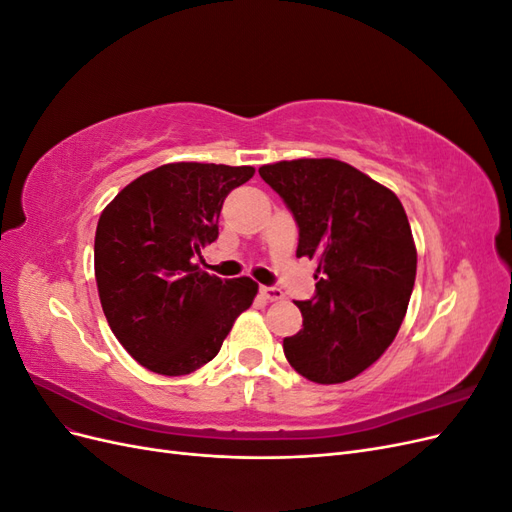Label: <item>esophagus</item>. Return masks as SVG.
I'll list each match as a JSON object with an SVG mask.
<instances>
[{
    "instance_id": "34e87169",
    "label": "esophagus",
    "mask_w": 512,
    "mask_h": 512,
    "mask_svg": "<svg viewBox=\"0 0 512 512\" xmlns=\"http://www.w3.org/2000/svg\"><path fill=\"white\" fill-rule=\"evenodd\" d=\"M260 294L267 301H282L284 299V292L280 288H273V286H260Z\"/></svg>"
}]
</instances>
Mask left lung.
I'll return each instance as SVG.
<instances>
[{
  "instance_id": "8db88e82",
  "label": "left lung",
  "mask_w": 512,
  "mask_h": 512,
  "mask_svg": "<svg viewBox=\"0 0 512 512\" xmlns=\"http://www.w3.org/2000/svg\"><path fill=\"white\" fill-rule=\"evenodd\" d=\"M299 224L297 256L316 260V297L297 301L303 329L284 339L294 371L339 384L374 365L404 322L416 245L401 200L342 160L301 158L258 168Z\"/></svg>"
}]
</instances>
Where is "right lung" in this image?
<instances>
[{"label":"right lung","instance_id":"add662e5","mask_svg":"<svg viewBox=\"0 0 512 512\" xmlns=\"http://www.w3.org/2000/svg\"><path fill=\"white\" fill-rule=\"evenodd\" d=\"M254 166L170 162L128 183L98 220L96 284L108 327L153 374L185 376L220 352L252 305V277L220 280L194 256L218 239L230 190Z\"/></svg>","mask_w":512,"mask_h":512}]
</instances>
